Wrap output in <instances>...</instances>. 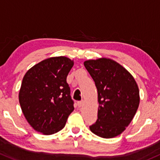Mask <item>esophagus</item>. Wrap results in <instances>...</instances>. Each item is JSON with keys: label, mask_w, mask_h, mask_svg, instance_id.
<instances>
[{"label": "esophagus", "mask_w": 160, "mask_h": 160, "mask_svg": "<svg viewBox=\"0 0 160 160\" xmlns=\"http://www.w3.org/2000/svg\"><path fill=\"white\" fill-rule=\"evenodd\" d=\"M77 104H78V107H79V108L82 107V106H83V104H84V101L82 100V101H78V102H77Z\"/></svg>", "instance_id": "esophagus-1"}]
</instances>
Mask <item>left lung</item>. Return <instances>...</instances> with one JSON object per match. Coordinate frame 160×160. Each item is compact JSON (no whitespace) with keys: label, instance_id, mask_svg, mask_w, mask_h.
<instances>
[{"label":"left lung","instance_id":"8db88e82","mask_svg":"<svg viewBox=\"0 0 160 160\" xmlns=\"http://www.w3.org/2000/svg\"><path fill=\"white\" fill-rule=\"evenodd\" d=\"M84 66L93 78L99 103L98 120L91 131L103 138L121 134L133 120L140 103L139 88L133 77L109 59L88 60Z\"/></svg>","mask_w":160,"mask_h":160}]
</instances>
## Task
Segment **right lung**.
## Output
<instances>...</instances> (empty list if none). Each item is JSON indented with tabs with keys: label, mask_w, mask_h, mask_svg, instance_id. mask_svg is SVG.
Returning a JSON list of instances; mask_svg holds the SVG:
<instances>
[{
	"label": "right lung",
	"mask_w": 160,
	"mask_h": 160,
	"mask_svg": "<svg viewBox=\"0 0 160 160\" xmlns=\"http://www.w3.org/2000/svg\"><path fill=\"white\" fill-rule=\"evenodd\" d=\"M73 61L65 56L40 62L22 81L19 101L26 119L35 130L53 134L65 127L74 110L67 75Z\"/></svg>",
	"instance_id": "add662e5"
}]
</instances>
